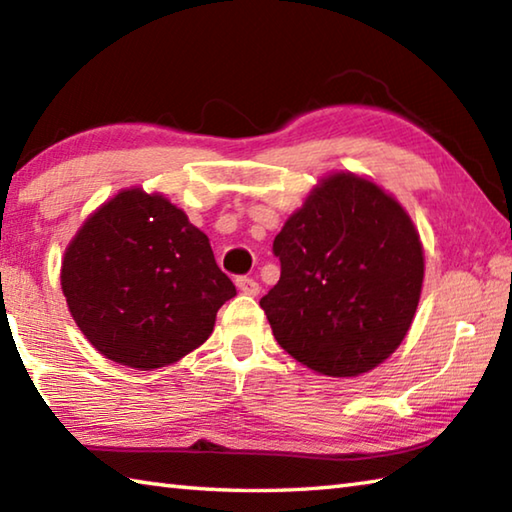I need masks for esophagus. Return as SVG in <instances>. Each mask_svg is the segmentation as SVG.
I'll use <instances>...</instances> for the list:
<instances>
[{"instance_id": "obj_1", "label": "esophagus", "mask_w": 512, "mask_h": 512, "mask_svg": "<svg viewBox=\"0 0 512 512\" xmlns=\"http://www.w3.org/2000/svg\"><path fill=\"white\" fill-rule=\"evenodd\" d=\"M235 284L241 293H246V296H257L259 293V284L253 277H237Z\"/></svg>"}]
</instances>
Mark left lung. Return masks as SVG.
<instances>
[{
    "label": "left lung",
    "instance_id": "obj_1",
    "mask_svg": "<svg viewBox=\"0 0 512 512\" xmlns=\"http://www.w3.org/2000/svg\"><path fill=\"white\" fill-rule=\"evenodd\" d=\"M280 280L259 300L275 341L327 377L384 363L411 329L424 250L409 212L370 178H320L273 241Z\"/></svg>",
    "mask_w": 512,
    "mask_h": 512
}]
</instances>
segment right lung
Segmentation results:
<instances>
[{"instance_id": "add662e5", "label": "right lung", "mask_w": 512, "mask_h": 512, "mask_svg": "<svg viewBox=\"0 0 512 512\" xmlns=\"http://www.w3.org/2000/svg\"><path fill=\"white\" fill-rule=\"evenodd\" d=\"M69 314L103 357L169 366L210 339L237 289L210 239L164 194L121 189L69 241L60 266Z\"/></svg>"}]
</instances>
